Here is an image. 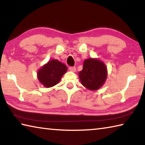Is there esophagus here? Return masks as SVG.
<instances>
[{
	"mask_svg": "<svg viewBox=\"0 0 145 145\" xmlns=\"http://www.w3.org/2000/svg\"><path fill=\"white\" fill-rule=\"evenodd\" d=\"M69 70L71 71V72H76V68L75 67H72L69 68Z\"/></svg>",
	"mask_w": 145,
	"mask_h": 145,
	"instance_id": "1",
	"label": "esophagus"
}]
</instances>
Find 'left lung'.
I'll return each instance as SVG.
<instances>
[{"label": "left lung", "mask_w": 145, "mask_h": 145, "mask_svg": "<svg viewBox=\"0 0 145 145\" xmlns=\"http://www.w3.org/2000/svg\"><path fill=\"white\" fill-rule=\"evenodd\" d=\"M81 84L91 91H96L104 84L107 77L105 64L97 58L84 60L82 70L78 73Z\"/></svg>", "instance_id": "1"}]
</instances>
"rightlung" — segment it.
<instances>
[{
	"label": "right lung",
	"instance_id": "right-lung-1",
	"mask_svg": "<svg viewBox=\"0 0 145 145\" xmlns=\"http://www.w3.org/2000/svg\"><path fill=\"white\" fill-rule=\"evenodd\" d=\"M68 68L65 64L57 59H52L38 70L37 77L45 88H51L58 84Z\"/></svg>",
	"mask_w": 145,
	"mask_h": 145
}]
</instances>
